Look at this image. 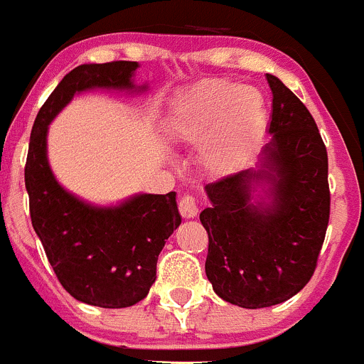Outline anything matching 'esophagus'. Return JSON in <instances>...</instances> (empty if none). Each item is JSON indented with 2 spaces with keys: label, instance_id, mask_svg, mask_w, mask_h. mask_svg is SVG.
Here are the masks:
<instances>
[{
  "label": "esophagus",
  "instance_id": "1",
  "mask_svg": "<svg viewBox=\"0 0 364 364\" xmlns=\"http://www.w3.org/2000/svg\"><path fill=\"white\" fill-rule=\"evenodd\" d=\"M179 213H181L183 218H196L197 213H199V205H197L196 199L190 196H185L181 197V200H179Z\"/></svg>",
  "mask_w": 364,
  "mask_h": 364
}]
</instances>
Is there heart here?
<instances>
[{
	"label": "heart",
	"instance_id": "1",
	"mask_svg": "<svg viewBox=\"0 0 364 364\" xmlns=\"http://www.w3.org/2000/svg\"><path fill=\"white\" fill-rule=\"evenodd\" d=\"M266 105L252 87L229 80H215L190 91L171 121L172 135L186 141H204L205 164L218 172L236 167L262 132Z\"/></svg>",
	"mask_w": 364,
	"mask_h": 364
}]
</instances>
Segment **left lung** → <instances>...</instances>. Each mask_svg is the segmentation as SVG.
<instances>
[{
  "instance_id": "8db88e82",
  "label": "left lung",
  "mask_w": 364,
  "mask_h": 364,
  "mask_svg": "<svg viewBox=\"0 0 364 364\" xmlns=\"http://www.w3.org/2000/svg\"><path fill=\"white\" fill-rule=\"evenodd\" d=\"M273 114L257 167L205 185L200 213L213 291L241 308H266L310 282L329 222L328 151L303 102L267 73Z\"/></svg>"
}]
</instances>
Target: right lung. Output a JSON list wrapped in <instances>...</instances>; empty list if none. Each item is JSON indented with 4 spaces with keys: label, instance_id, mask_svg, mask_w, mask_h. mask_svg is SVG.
<instances>
[{
    "label": "right lung",
    "instance_id": "right-lung-1",
    "mask_svg": "<svg viewBox=\"0 0 364 364\" xmlns=\"http://www.w3.org/2000/svg\"><path fill=\"white\" fill-rule=\"evenodd\" d=\"M137 61L80 65L63 77L36 114L24 179L36 236L65 291L100 308H127L148 296L156 260L181 223L176 192L135 193L123 203L97 205L58 183L47 159L49 124L75 95L90 90L144 93L135 86Z\"/></svg>",
    "mask_w": 364,
    "mask_h": 364
}]
</instances>
